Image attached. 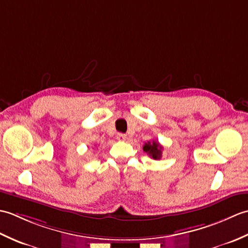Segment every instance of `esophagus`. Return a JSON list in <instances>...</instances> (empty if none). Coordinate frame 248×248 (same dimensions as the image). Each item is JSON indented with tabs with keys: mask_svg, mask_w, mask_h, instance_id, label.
Wrapping results in <instances>:
<instances>
[{
	"mask_svg": "<svg viewBox=\"0 0 248 248\" xmlns=\"http://www.w3.org/2000/svg\"><path fill=\"white\" fill-rule=\"evenodd\" d=\"M116 139H117L119 141H124L125 140H127V136H125V134H124V133H117V135H116Z\"/></svg>",
	"mask_w": 248,
	"mask_h": 248,
	"instance_id": "1",
	"label": "esophagus"
}]
</instances>
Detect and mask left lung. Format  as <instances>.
I'll list each match as a JSON object with an SVG mask.
<instances>
[{
  "mask_svg": "<svg viewBox=\"0 0 248 248\" xmlns=\"http://www.w3.org/2000/svg\"><path fill=\"white\" fill-rule=\"evenodd\" d=\"M162 146L157 143V141H148V143H146L143 147V150L146 152V154H148L149 156H151L152 159L155 160H160L161 156H162Z\"/></svg>",
  "mask_w": 248,
  "mask_h": 248,
  "instance_id": "obj_1",
  "label": "left lung"
}]
</instances>
